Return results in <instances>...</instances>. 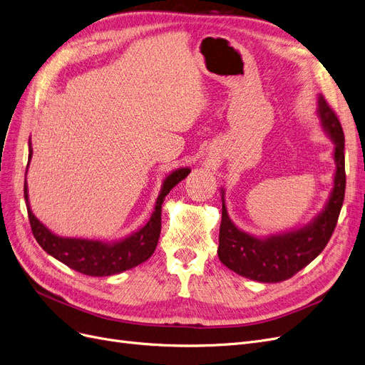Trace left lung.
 Segmentation results:
<instances>
[{"instance_id": "obj_1", "label": "left lung", "mask_w": 365, "mask_h": 365, "mask_svg": "<svg viewBox=\"0 0 365 365\" xmlns=\"http://www.w3.org/2000/svg\"><path fill=\"white\" fill-rule=\"evenodd\" d=\"M317 117L323 132L334 143V186L325 206L299 228L264 237L240 230L228 217L224 190L218 257L230 271L259 282H281L312 263L329 242L343 206L346 190L344 133L325 98L317 99Z\"/></svg>"}]
</instances>
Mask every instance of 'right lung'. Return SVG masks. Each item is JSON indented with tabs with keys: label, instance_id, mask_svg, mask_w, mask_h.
Instances as JSON below:
<instances>
[{
	"label": "right lung",
	"instance_id": "add662e5",
	"mask_svg": "<svg viewBox=\"0 0 365 365\" xmlns=\"http://www.w3.org/2000/svg\"><path fill=\"white\" fill-rule=\"evenodd\" d=\"M29 165L33 158L31 141H29ZM191 170L178 168L171 171L162 182L160 192L156 198L155 210L150 220L145 225L138 228L137 232L128 235L123 239L105 242L99 239H83V237H66L52 233L46 225L40 222L30 207L29 200V186L26 179L24 185V197L29 210V218L31 224V230L42 247L49 255L58 262L69 266L76 272H81L88 277H110L121 274L129 269L144 263L152 257L156 250L159 235H160V212L162 203L173 187L182 182ZM26 175V173H25Z\"/></svg>",
	"mask_w": 365,
	"mask_h": 365
}]
</instances>
